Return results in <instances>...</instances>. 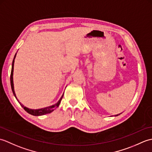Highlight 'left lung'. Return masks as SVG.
<instances>
[{
    "instance_id": "obj_1",
    "label": "left lung",
    "mask_w": 152,
    "mask_h": 152,
    "mask_svg": "<svg viewBox=\"0 0 152 152\" xmlns=\"http://www.w3.org/2000/svg\"><path fill=\"white\" fill-rule=\"evenodd\" d=\"M119 114H118V115H115V116H117V115H119Z\"/></svg>"
}]
</instances>
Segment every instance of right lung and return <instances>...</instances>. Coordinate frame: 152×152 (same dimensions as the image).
<instances>
[{"mask_svg": "<svg viewBox=\"0 0 152 152\" xmlns=\"http://www.w3.org/2000/svg\"><path fill=\"white\" fill-rule=\"evenodd\" d=\"M16 56V53L14 56V59H13L12 61V70H11V74H10V83H11V88H12V92L14 93V95L15 96V97L16 98V95H15V93L14 91V82H13V72H14V59L15 58ZM63 95H62L61 96V99H59V101H58L56 104L52 105V106H48V107H46V108H41V109H37V110H33V109H29L27 107H25L23 104H21L20 102V104L22 106L23 109L25 110V111L27 112H28V114H30L31 115H42L44 114H50L52 111H53L55 109H56L58 106H59L60 104V102L61 101V99H62ZM17 99V98H16ZM18 100V99H17Z\"/></svg>", "mask_w": 152, "mask_h": 152, "instance_id": "obj_1", "label": "right lung"}]
</instances>
